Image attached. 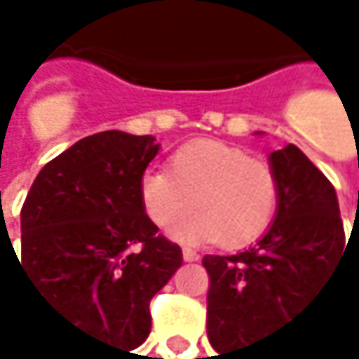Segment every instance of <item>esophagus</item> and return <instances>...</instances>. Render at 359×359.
<instances>
[{"label":"esophagus","mask_w":359,"mask_h":359,"mask_svg":"<svg viewBox=\"0 0 359 359\" xmlns=\"http://www.w3.org/2000/svg\"><path fill=\"white\" fill-rule=\"evenodd\" d=\"M198 258H200V256H198L194 250H187V248L183 250V260H187V263H191V260H198Z\"/></svg>","instance_id":"esophagus-1"}]
</instances>
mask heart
Wrapping results in <instances>:
<instances>
[{
	"label": "heart",
	"instance_id": "1",
	"mask_svg": "<svg viewBox=\"0 0 359 359\" xmlns=\"http://www.w3.org/2000/svg\"><path fill=\"white\" fill-rule=\"evenodd\" d=\"M144 213L170 230L194 206L198 211L174 234L187 243L217 241L239 250L269 230L280 204L276 170L243 148L217 140H194L176 148L168 172L148 170L140 181Z\"/></svg>",
	"mask_w": 359,
	"mask_h": 359
}]
</instances>
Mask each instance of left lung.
Segmentation results:
<instances>
[{
    "instance_id": "1",
    "label": "left lung",
    "mask_w": 359,
    "mask_h": 359,
    "mask_svg": "<svg viewBox=\"0 0 359 359\" xmlns=\"http://www.w3.org/2000/svg\"><path fill=\"white\" fill-rule=\"evenodd\" d=\"M269 163L280 181L276 222L245 252L202 258L209 273L206 334L219 359H234L226 355L291 323L349 248L325 174L295 144L273 150Z\"/></svg>"
}]
</instances>
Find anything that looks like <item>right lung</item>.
Here are the masks:
<instances>
[{
  "label": "right lung",
  "instance_id": "obj_1",
  "mask_svg": "<svg viewBox=\"0 0 359 359\" xmlns=\"http://www.w3.org/2000/svg\"><path fill=\"white\" fill-rule=\"evenodd\" d=\"M157 153L153 135H88L38 172L21 209L19 265L43 302L125 353L148 338L150 299L183 265L140 198Z\"/></svg>",
  "mask_w": 359,
  "mask_h": 359
}]
</instances>
